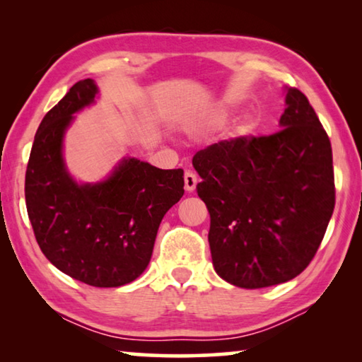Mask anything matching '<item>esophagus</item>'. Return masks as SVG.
Here are the masks:
<instances>
[{"instance_id": "1", "label": "esophagus", "mask_w": 362, "mask_h": 362, "mask_svg": "<svg viewBox=\"0 0 362 362\" xmlns=\"http://www.w3.org/2000/svg\"><path fill=\"white\" fill-rule=\"evenodd\" d=\"M183 180H185V189L187 192H193L196 188V183H198V175L192 170H187L185 175H183Z\"/></svg>"}]
</instances>
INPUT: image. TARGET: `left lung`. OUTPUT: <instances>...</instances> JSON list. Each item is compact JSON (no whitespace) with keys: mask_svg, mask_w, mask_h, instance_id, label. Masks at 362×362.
<instances>
[{"mask_svg":"<svg viewBox=\"0 0 362 362\" xmlns=\"http://www.w3.org/2000/svg\"><path fill=\"white\" fill-rule=\"evenodd\" d=\"M283 129L199 150L198 196L211 216L209 246L226 283L260 289L298 276L321 246L335 206L332 146L308 99L286 94Z\"/></svg>","mask_w":362,"mask_h":362,"instance_id":"left-lung-1","label":"left lung"}]
</instances>
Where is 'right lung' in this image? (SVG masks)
<instances>
[{"instance_id":"1","label":"right lung","mask_w":362,"mask_h":362,"mask_svg":"<svg viewBox=\"0 0 362 362\" xmlns=\"http://www.w3.org/2000/svg\"><path fill=\"white\" fill-rule=\"evenodd\" d=\"M95 94L93 79H81L42 118L27 166L25 203L36 243L54 267L84 284L118 287L148 265L159 223L185 192L183 170L127 158L105 182H73L62 137L71 115Z\"/></svg>"}]
</instances>
